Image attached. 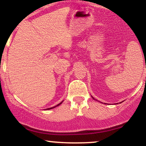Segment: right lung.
I'll return each mask as SVG.
<instances>
[{
	"label": "right lung",
	"mask_w": 146,
	"mask_h": 146,
	"mask_svg": "<svg viewBox=\"0 0 146 146\" xmlns=\"http://www.w3.org/2000/svg\"><path fill=\"white\" fill-rule=\"evenodd\" d=\"M61 103H59V104H57V105H56V106H55V107H51V108H48V110H49V109H52V108H54V107H57V106H59V105H60V104H61Z\"/></svg>",
	"instance_id": "obj_1"
}]
</instances>
